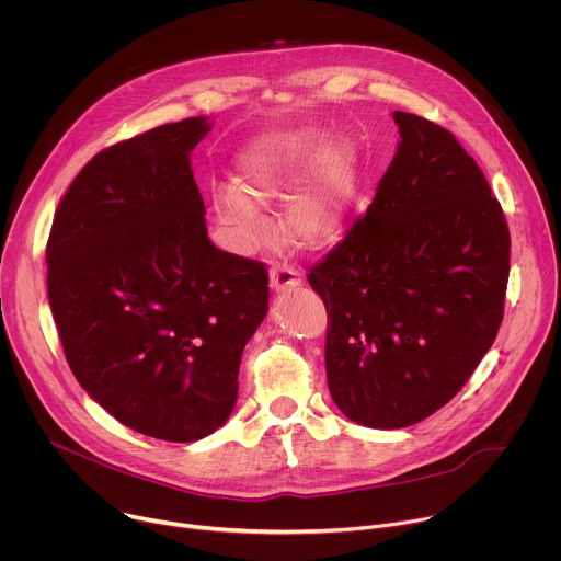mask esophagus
Wrapping results in <instances>:
<instances>
[{
  "instance_id": "1",
  "label": "esophagus",
  "mask_w": 561,
  "mask_h": 561,
  "mask_svg": "<svg viewBox=\"0 0 561 561\" xmlns=\"http://www.w3.org/2000/svg\"><path fill=\"white\" fill-rule=\"evenodd\" d=\"M300 285V276L296 270L287 265H274L270 272V287L274 291H289Z\"/></svg>"
}]
</instances>
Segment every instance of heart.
Instances as JSON below:
<instances>
[{"label":"heart","mask_w":561,"mask_h":561,"mask_svg":"<svg viewBox=\"0 0 561 561\" xmlns=\"http://www.w3.org/2000/svg\"><path fill=\"white\" fill-rule=\"evenodd\" d=\"M355 170L357 157L348 144L325 148V139L314 130L267 135L240 157V188L215 191L213 213L229 244L249 253L270 233L261 204L280 202L294 192L283 213L285 233L298 247L325 251L346 231Z\"/></svg>","instance_id":"heart-1"}]
</instances>
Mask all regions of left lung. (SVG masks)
<instances>
[{
	"instance_id": "obj_1",
	"label": "left lung",
	"mask_w": 561,
	"mask_h": 561,
	"mask_svg": "<svg viewBox=\"0 0 561 561\" xmlns=\"http://www.w3.org/2000/svg\"><path fill=\"white\" fill-rule=\"evenodd\" d=\"M400 144L373 204L308 274L328 310L325 373L341 413L411 426L445 407L496 339L510 231L445 127L393 112Z\"/></svg>"
}]
</instances>
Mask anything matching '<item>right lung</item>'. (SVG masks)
Instances as JSON below:
<instances>
[{
  "label": "right lung",
  "instance_id": "obj_1",
  "mask_svg": "<svg viewBox=\"0 0 561 561\" xmlns=\"http://www.w3.org/2000/svg\"><path fill=\"white\" fill-rule=\"evenodd\" d=\"M208 130L193 116L101 150L47 242L49 306L78 383L168 443L229 420L242 351L270 308L265 265L208 240L191 168Z\"/></svg>",
  "mask_w": 561,
  "mask_h": 561
}]
</instances>
